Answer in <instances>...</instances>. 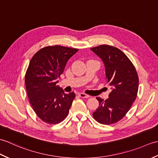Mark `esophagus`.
Instances as JSON below:
<instances>
[{
  "instance_id": "1",
  "label": "esophagus",
  "mask_w": 158,
  "mask_h": 158,
  "mask_svg": "<svg viewBox=\"0 0 158 158\" xmlns=\"http://www.w3.org/2000/svg\"><path fill=\"white\" fill-rule=\"evenodd\" d=\"M78 95H79L80 97H81V98H89V95L85 94L82 93V92L79 93Z\"/></svg>"
}]
</instances>
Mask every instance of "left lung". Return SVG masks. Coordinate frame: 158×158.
Masks as SVG:
<instances>
[{
    "label": "left lung",
    "instance_id": "1",
    "mask_svg": "<svg viewBox=\"0 0 158 158\" xmlns=\"http://www.w3.org/2000/svg\"><path fill=\"white\" fill-rule=\"evenodd\" d=\"M90 49L103 62L106 81L111 89L105 100L96 97L99 106L93 117L102 124L115 123L125 116L135 102L139 89L138 75L133 64L119 49L102 45Z\"/></svg>",
    "mask_w": 158,
    "mask_h": 158
}]
</instances>
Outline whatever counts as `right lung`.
Wrapping results in <instances>:
<instances>
[{
	"instance_id": "right-lung-1",
	"label": "right lung",
	"mask_w": 158,
	"mask_h": 158,
	"mask_svg": "<svg viewBox=\"0 0 158 158\" xmlns=\"http://www.w3.org/2000/svg\"><path fill=\"white\" fill-rule=\"evenodd\" d=\"M77 49L54 45L40 49L32 57L25 75L30 103L44 122L56 124L68 115L75 94L57 85L68 60Z\"/></svg>"
}]
</instances>
